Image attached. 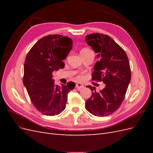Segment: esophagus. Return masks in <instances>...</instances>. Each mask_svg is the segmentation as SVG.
Listing matches in <instances>:
<instances>
[{
    "label": "esophagus",
    "mask_w": 153,
    "mask_h": 153,
    "mask_svg": "<svg viewBox=\"0 0 153 153\" xmlns=\"http://www.w3.org/2000/svg\"><path fill=\"white\" fill-rule=\"evenodd\" d=\"M84 87V85L82 84V83H77V84H76V88L78 91H80L81 89H82V88Z\"/></svg>",
    "instance_id": "34e87169"
}]
</instances>
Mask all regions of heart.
<instances>
[{
  "label": "heart",
  "instance_id": "1",
  "mask_svg": "<svg viewBox=\"0 0 153 153\" xmlns=\"http://www.w3.org/2000/svg\"><path fill=\"white\" fill-rule=\"evenodd\" d=\"M85 52H92V51L88 48H84L81 50V53H85Z\"/></svg>",
  "mask_w": 153,
  "mask_h": 153
}]
</instances>
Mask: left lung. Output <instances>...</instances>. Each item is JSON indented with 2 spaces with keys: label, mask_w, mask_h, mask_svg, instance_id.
I'll use <instances>...</instances> for the list:
<instances>
[{
  "label": "left lung",
  "mask_w": 153,
  "mask_h": 153,
  "mask_svg": "<svg viewBox=\"0 0 153 153\" xmlns=\"http://www.w3.org/2000/svg\"><path fill=\"white\" fill-rule=\"evenodd\" d=\"M85 41L100 57L94 66L92 80L105 85L100 92L87 86L92 95L85 101V108L95 116H107L120 107L125 98L131 80L129 62L125 51L108 35L91 34L85 37Z\"/></svg>",
  "instance_id": "8db88e82"
}]
</instances>
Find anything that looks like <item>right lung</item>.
Wrapping results in <instances>:
<instances>
[{
  "mask_svg": "<svg viewBox=\"0 0 153 153\" xmlns=\"http://www.w3.org/2000/svg\"><path fill=\"white\" fill-rule=\"evenodd\" d=\"M71 38L62 35H48L41 38L27 53L24 63V85L36 109L43 114L58 115L65 109L68 94L75 84L61 87L52 79L53 71L64 67L63 60L72 48Z\"/></svg>",
  "mask_w": 153,
  "mask_h": 153,
  "instance_id": "add662e5",
  "label": "right lung"
}]
</instances>
